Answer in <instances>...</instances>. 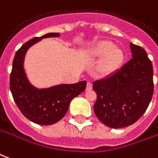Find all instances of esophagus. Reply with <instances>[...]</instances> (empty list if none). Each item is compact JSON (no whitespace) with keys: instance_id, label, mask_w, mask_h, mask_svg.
<instances>
[{"instance_id":"obj_1","label":"esophagus","mask_w":158,"mask_h":158,"mask_svg":"<svg viewBox=\"0 0 158 158\" xmlns=\"http://www.w3.org/2000/svg\"><path fill=\"white\" fill-rule=\"evenodd\" d=\"M91 89H92V84H91V83H88V84H87L86 89H87V90H90Z\"/></svg>"}]
</instances>
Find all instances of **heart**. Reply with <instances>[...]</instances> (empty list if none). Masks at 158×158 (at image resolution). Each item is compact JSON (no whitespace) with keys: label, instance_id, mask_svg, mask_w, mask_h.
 Segmentation results:
<instances>
[{"label":"heart","instance_id":"heart-1","mask_svg":"<svg viewBox=\"0 0 158 158\" xmlns=\"http://www.w3.org/2000/svg\"><path fill=\"white\" fill-rule=\"evenodd\" d=\"M88 56L93 58H101L99 69L104 74H110L121 67L123 62V52L109 41H100L88 50Z\"/></svg>","mask_w":158,"mask_h":158}]
</instances>
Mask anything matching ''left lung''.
I'll return each mask as SVG.
<instances>
[{
	"instance_id": "left-lung-1",
	"label": "left lung",
	"mask_w": 158,
	"mask_h": 158,
	"mask_svg": "<svg viewBox=\"0 0 158 158\" xmlns=\"http://www.w3.org/2000/svg\"><path fill=\"white\" fill-rule=\"evenodd\" d=\"M130 47L131 59L113 74L93 83L97 94L94 114L110 128L128 127L138 121L153 94L152 64L141 47L131 43Z\"/></svg>"
}]
</instances>
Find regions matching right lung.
<instances>
[{
  "mask_svg": "<svg viewBox=\"0 0 158 158\" xmlns=\"http://www.w3.org/2000/svg\"><path fill=\"white\" fill-rule=\"evenodd\" d=\"M53 37H59V33H48L24 43L15 54L10 74V92L20 111L31 121L43 126L52 125L60 121L67 113L70 101L85 91L87 85L86 81H80L37 89L28 82L23 69L27 50L43 38Z\"/></svg>",
  "mask_w": 158,
  "mask_h": 158,
  "instance_id": "right-lung-1",
  "label": "right lung"
}]
</instances>
